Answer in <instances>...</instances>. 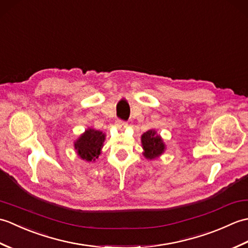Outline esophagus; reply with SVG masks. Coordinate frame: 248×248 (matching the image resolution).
<instances>
[{
	"label": "esophagus",
	"instance_id": "esophagus-1",
	"mask_svg": "<svg viewBox=\"0 0 248 248\" xmlns=\"http://www.w3.org/2000/svg\"><path fill=\"white\" fill-rule=\"evenodd\" d=\"M116 125H117V128H119V129H124V128H127V125H128V123L127 121H124V120H117L116 121Z\"/></svg>",
	"mask_w": 248,
	"mask_h": 248
}]
</instances>
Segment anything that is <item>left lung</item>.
<instances>
[{
	"label": "left lung",
	"mask_w": 248,
	"mask_h": 248,
	"mask_svg": "<svg viewBox=\"0 0 248 248\" xmlns=\"http://www.w3.org/2000/svg\"><path fill=\"white\" fill-rule=\"evenodd\" d=\"M141 144H143V148L145 149L144 155L150 160L162 155L165 148L162 139L154 130L147 131L146 133L141 135Z\"/></svg>",
	"instance_id": "obj_1"
}]
</instances>
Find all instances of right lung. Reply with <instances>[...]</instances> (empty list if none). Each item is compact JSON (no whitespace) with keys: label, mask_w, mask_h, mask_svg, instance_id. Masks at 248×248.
I'll list each match as a JSON object with an SVG mask.
<instances>
[{"label":"right lung","mask_w":248,"mask_h":248,"mask_svg":"<svg viewBox=\"0 0 248 248\" xmlns=\"http://www.w3.org/2000/svg\"><path fill=\"white\" fill-rule=\"evenodd\" d=\"M105 135L101 131H97L93 129H88L85 133L81 135L76 144L75 148L78 150V155L86 161H94L98 159V156L101 152L103 146Z\"/></svg>","instance_id":"right-lung-1"}]
</instances>
